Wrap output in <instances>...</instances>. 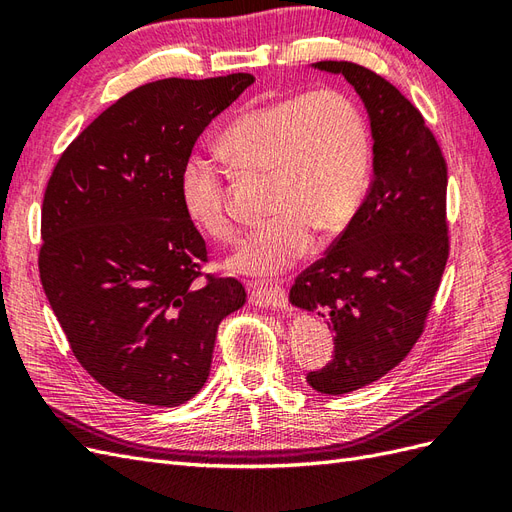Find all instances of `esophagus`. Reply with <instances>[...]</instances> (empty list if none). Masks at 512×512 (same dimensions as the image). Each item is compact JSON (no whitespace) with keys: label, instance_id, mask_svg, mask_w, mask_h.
Here are the masks:
<instances>
[{"label":"esophagus","instance_id":"34e87169","mask_svg":"<svg viewBox=\"0 0 512 512\" xmlns=\"http://www.w3.org/2000/svg\"><path fill=\"white\" fill-rule=\"evenodd\" d=\"M250 299L256 305L262 307H275V309H286L288 307V292L284 286L280 284H252L250 286Z\"/></svg>","mask_w":512,"mask_h":512}]
</instances>
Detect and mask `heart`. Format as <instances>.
<instances>
[{
  "mask_svg": "<svg viewBox=\"0 0 512 512\" xmlns=\"http://www.w3.org/2000/svg\"><path fill=\"white\" fill-rule=\"evenodd\" d=\"M243 173L269 175L273 218L245 237L230 267L252 275L282 273L301 260L314 230L335 235L359 211L371 183L374 149L363 111L333 89L277 98L247 108L220 136ZM179 192L190 220L215 241L235 237L224 168L203 153L185 160Z\"/></svg>",
  "mask_w": 512,
  "mask_h": 512,
  "instance_id": "heart-1",
  "label": "heart"
}]
</instances>
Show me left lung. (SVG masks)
Segmentation results:
<instances>
[{"label": "left lung", "instance_id": "left-lung-1", "mask_svg": "<svg viewBox=\"0 0 512 512\" xmlns=\"http://www.w3.org/2000/svg\"><path fill=\"white\" fill-rule=\"evenodd\" d=\"M316 68L356 89L374 134L376 179L363 205L290 288V303L335 333L333 361L309 371V386L346 395L389 374L425 331L451 250L448 166L421 111L395 85L352 61Z\"/></svg>", "mask_w": 512, "mask_h": 512}]
</instances>
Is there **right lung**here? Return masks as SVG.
Listing matches in <instances>:
<instances>
[{
  "mask_svg": "<svg viewBox=\"0 0 512 512\" xmlns=\"http://www.w3.org/2000/svg\"><path fill=\"white\" fill-rule=\"evenodd\" d=\"M254 83L247 72L132 89L61 153L42 200L40 282L87 374L147 406L203 389L235 277L205 273L207 243L179 192L198 136Z\"/></svg>",
  "mask_w": 512,
  "mask_h": 512,
  "instance_id": "obj_1",
  "label": "right lung"
}]
</instances>
